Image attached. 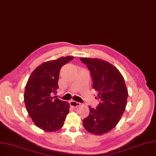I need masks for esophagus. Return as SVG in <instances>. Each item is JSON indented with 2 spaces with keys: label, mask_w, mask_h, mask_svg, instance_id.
Here are the masks:
<instances>
[{
  "label": "esophagus",
  "mask_w": 156,
  "mask_h": 156,
  "mask_svg": "<svg viewBox=\"0 0 156 156\" xmlns=\"http://www.w3.org/2000/svg\"><path fill=\"white\" fill-rule=\"evenodd\" d=\"M70 106L73 107V108H77L78 106H79V105H80V104L78 102H76L74 101H72L70 102Z\"/></svg>",
  "instance_id": "esophagus-1"
}]
</instances>
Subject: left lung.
<instances>
[{
    "label": "left lung",
    "mask_w": 156,
    "mask_h": 156,
    "mask_svg": "<svg viewBox=\"0 0 156 156\" xmlns=\"http://www.w3.org/2000/svg\"><path fill=\"white\" fill-rule=\"evenodd\" d=\"M80 59L90 71L93 88L98 91L100 100L95 109L89 107L90 114L83 120V126L91 134L102 135L119 122L126 109L128 91L122 75L113 65L97 58Z\"/></svg>",
    "instance_id": "1"
}]
</instances>
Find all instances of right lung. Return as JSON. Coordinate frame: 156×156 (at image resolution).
<instances>
[{
	"instance_id": "1",
	"label": "right lung",
	"mask_w": 156,
	"mask_h": 156,
	"mask_svg": "<svg viewBox=\"0 0 156 156\" xmlns=\"http://www.w3.org/2000/svg\"><path fill=\"white\" fill-rule=\"evenodd\" d=\"M61 57L43 63L30 76L26 85L24 102L35 125L47 132H55L64 125L70 104L55 98L61 67L73 59Z\"/></svg>"
}]
</instances>
